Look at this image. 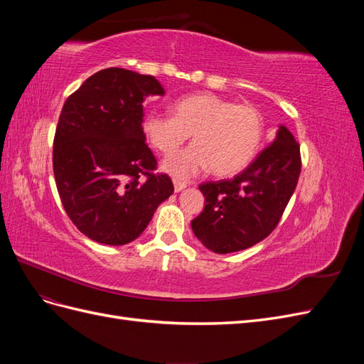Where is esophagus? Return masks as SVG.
Wrapping results in <instances>:
<instances>
[{"mask_svg": "<svg viewBox=\"0 0 364 364\" xmlns=\"http://www.w3.org/2000/svg\"><path fill=\"white\" fill-rule=\"evenodd\" d=\"M173 183H174V190L176 191H182L183 188H185V186H186V182H183V181H179V179H174L173 181Z\"/></svg>", "mask_w": 364, "mask_h": 364, "instance_id": "obj_1", "label": "esophagus"}]
</instances>
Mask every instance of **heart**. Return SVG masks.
Returning <instances> with one entry per match:
<instances>
[{
    "instance_id": "1",
    "label": "heart",
    "mask_w": 364,
    "mask_h": 364,
    "mask_svg": "<svg viewBox=\"0 0 364 364\" xmlns=\"http://www.w3.org/2000/svg\"><path fill=\"white\" fill-rule=\"evenodd\" d=\"M173 114L150 112L142 130L165 156L193 134V146L164 162V168L178 178H191L208 168L217 176L241 171L257 156L266 132L264 117L255 106L211 92L179 98L173 103Z\"/></svg>"
}]
</instances>
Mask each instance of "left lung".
Instances as JSON below:
<instances>
[{
	"instance_id": "8db88e82",
	"label": "left lung",
	"mask_w": 364,
	"mask_h": 364,
	"mask_svg": "<svg viewBox=\"0 0 364 364\" xmlns=\"http://www.w3.org/2000/svg\"><path fill=\"white\" fill-rule=\"evenodd\" d=\"M301 147L279 127L277 139L232 179L203 182L205 208L191 228L215 253L245 250L272 234L289 205L301 174Z\"/></svg>"
}]
</instances>
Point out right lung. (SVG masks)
<instances>
[{"label": "right lung", "mask_w": 364, "mask_h": 364, "mask_svg": "<svg viewBox=\"0 0 364 364\" xmlns=\"http://www.w3.org/2000/svg\"><path fill=\"white\" fill-rule=\"evenodd\" d=\"M153 75L124 68L95 73L65 102L53 141L58 193L75 228L97 243L127 245L173 194L168 174L142 130V102L162 95Z\"/></svg>", "instance_id": "obj_1"}]
</instances>
